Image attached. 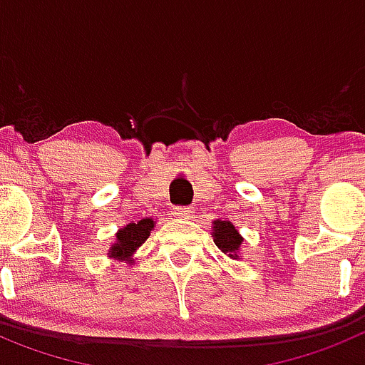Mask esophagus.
<instances>
[{"label":"esophagus","mask_w":365,"mask_h":365,"mask_svg":"<svg viewBox=\"0 0 365 365\" xmlns=\"http://www.w3.org/2000/svg\"><path fill=\"white\" fill-rule=\"evenodd\" d=\"M192 213H195L192 207H185V205H178L173 209V215H176L178 218H191Z\"/></svg>","instance_id":"obj_1"}]
</instances>
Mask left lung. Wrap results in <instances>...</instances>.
<instances>
[{
  "instance_id": "8db88e82",
  "label": "left lung",
  "mask_w": 365,
  "mask_h": 365,
  "mask_svg": "<svg viewBox=\"0 0 365 365\" xmlns=\"http://www.w3.org/2000/svg\"><path fill=\"white\" fill-rule=\"evenodd\" d=\"M213 233H215V244L224 253H227L230 257H237L235 253L242 244V237L237 233L233 224L227 220H215L213 222Z\"/></svg>"
}]
</instances>
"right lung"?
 <instances>
[{
    "instance_id": "1",
    "label": "right lung",
    "mask_w": 365,
    "mask_h": 365,
    "mask_svg": "<svg viewBox=\"0 0 365 365\" xmlns=\"http://www.w3.org/2000/svg\"><path fill=\"white\" fill-rule=\"evenodd\" d=\"M154 227V220L152 218H143L139 222H132L126 227H123L117 233V242L112 246V253L110 257L117 259H128L135 250L148 239L150 230Z\"/></svg>"
}]
</instances>
